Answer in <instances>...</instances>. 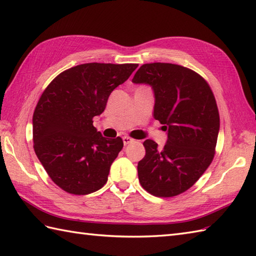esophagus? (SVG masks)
Instances as JSON below:
<instances>
[{"instance_id": "esophagus-1", "label": "esophagus", "mask_w": 256, "mask_h": 256, "mask_svg": "<svg viewBox=\"0 0 256 256\" xmlns=\"http://www.w3.org/2000/svg\"><path fill=\"white\" fill-rule=\"evenodd\" d=\"M122 140H123V144H124L125 146L134 142V140H133V138H128V136H123V138H122Z\"/></svg>"}]
</instances>
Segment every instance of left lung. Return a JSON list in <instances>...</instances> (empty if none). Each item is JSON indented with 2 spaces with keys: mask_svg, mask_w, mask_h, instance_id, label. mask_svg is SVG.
<instances>
[{
  "mask_svg": "<svg viewBox=\"0 0 256 256\" xmlns=\"http://www.w3.org/2000/svg\"><path fill=\"white\" fill-rule=\"evenodd\" d=\"M132 82L150 86L153 116L167 130L162 148L152 140L143 143L140 182L157 197H174L192 187L214 160L220 130L214 96L201 76L174 64H145Z\"/></svg>",
  "mask_w": 256,
  "mask_h": 256,
  "instance_id": "8db88e82",
  "label": "left lung"
}]
</instances>
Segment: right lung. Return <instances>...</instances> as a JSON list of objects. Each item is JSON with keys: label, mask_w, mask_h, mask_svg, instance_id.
Listing matches in <instances>:
<instances>
[{"label": "right lung", "mask_w": 256, "mask_h": 256, "mask_svg": "<svg viewBox=\"0 0 256 256\" xmlns=\"http://www.w3.org/2000/svg\"><path fill=\"white\" fill-rule=\"evenodd\" d=\"M138 66L78 64L58 74L42 92L32 116L34 150L52 180L64 192L88 194L108 182L123 140L102 136L92 118L104 111L111 92Z\"/></svg>", "instance_id": "obj_1"}]
</instances>
